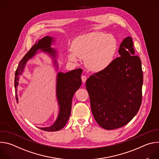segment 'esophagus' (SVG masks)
Instances as JSON below:
<instances>
[{
	"label": "esophagus",
	"instance_id": "34e87169",
	"mask_svg": "<svg viewBox=\"0 0 159 159\" xmlns=\"http://www.w3.org/2000/svg\"><path fill=\"white\" fill-rule=\"evenodd\" d=\"M81 78H82V82H83L84 83H85V82H86V80H87V77H86V76H85V75H82V76L81 77Z\"/></svg>",
	"mask_w": 159,
	"mask_h": 159
}]
</instances>
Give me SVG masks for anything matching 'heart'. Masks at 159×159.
<instances>
[{"instance_id":"1","label":"heart","mask_w":159,"mask_h":159,"mask_svg":"<svg viewBox=\"0 0 159 159\" xmlns=\"http://www.w3.org/2000/svg\"><path fill=\"white\" fill-rule=\"evenodd\" d=\"M69 53L70 60H85V64L93 72L105 70L111 64L117 49L116 39L102 32H90L77 37Z\"/></svg>"}]
</instances>
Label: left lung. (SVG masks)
Here are the masks:
<instances>
[{
  "instance_id": "1",
  "label": "left lung",
  "mask_w": 159,
  "mask_h": 159,
  "mask_svg": "<svg viewBox=\"0 0 159 159\" xmlns=\"http://www.w3.org/2000/svg\"><path fill=\"white\" fill-rule=\"evenodd\" d=\"M118 53L107 69L90 75L85 84L94 119L108 130L128 124L142 104V62L134 55L131 37L123 39Z\"/></svg>"
}]
</instances>
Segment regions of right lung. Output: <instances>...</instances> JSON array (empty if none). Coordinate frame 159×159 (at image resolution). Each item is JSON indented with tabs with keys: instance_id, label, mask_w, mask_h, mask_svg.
Here are the masks:
<instances>
[{
	"instance_id": "add662e5",
	"label": "right lung",
	"mask_w": 159,
	"mask_h": 159,
	"mask_svg": "<svg viewBox=\"0 0 159 159\" xmlns=\"http://www.w3.org/2000/svg\"><path fill=\"white\" fill-rule=\"evenodd\" d=\"M54 39L50 36H44L36 42V43L20 61L15 73L14 87L16 90V99L18 102L17 87L19 84V75L23 72L26 62L33 58L36 51L41 50L43 52H46L53 57L54 63L58 66L57 60V51L51 48V45ZM82 70L77 69L66 73L58 72L57 77V98L60 107L58 117L54 124L49 127L39 128L46 131H57L62 129L69 119L71 113L72 101L75 93L79 89L82 84L81 74Z\"/></svg>"
}]
</instances>
